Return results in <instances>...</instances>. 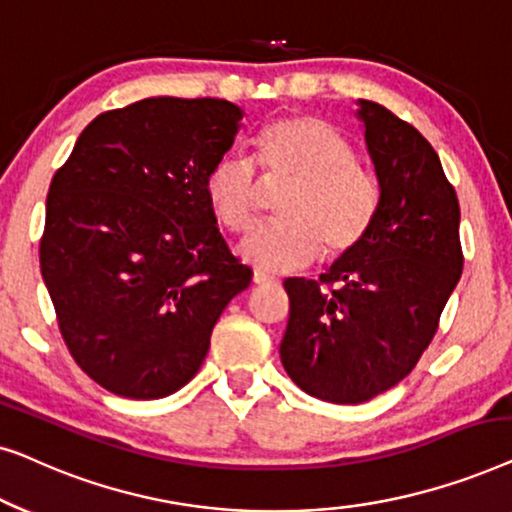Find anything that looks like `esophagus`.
<instances>
[{
  "label": "esophagus",
  "instance_id": "obj_1",
  "mask_svg": "<svg viewBox=\"0 0 512 512\" xmlns=\"http://www.w3.org/2000/svg\"><path fill=\"white\" fill-rule=\"evenodd\" d=\"M270 282H275V277L265 275L261 270H254V284H270Z\"/></svg>",
  "mask_w": 512,
  "mask_h": 512
}]
</instances>
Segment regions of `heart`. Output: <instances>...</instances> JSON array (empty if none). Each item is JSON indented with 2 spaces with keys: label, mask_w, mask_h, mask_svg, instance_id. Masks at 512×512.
I'll list each match as a JSON object with an SVG mask.
<instances>
[{
  "label": "heart",
  "mask_w": 512,
  "mask_h": 512,
  "mask_svg": "<svg viewBox=\"0 0 512 512\" xmlns=\"http://www.w3.org/2000/svg\"><path fill=\"white\" fill-rule=\"evenodd\" d=\"M256 158L223 156L205 181L209 207L221 226L242 233L256 221L265 188H286L279 221L244 235L240 256L258 270H298L317 258L335 261L363 240L377 207L373 172L354 158L349 139L317 116H289L256 139Z\"/></svg>",
  "instance_id": "heart-1"
}]
</instances>
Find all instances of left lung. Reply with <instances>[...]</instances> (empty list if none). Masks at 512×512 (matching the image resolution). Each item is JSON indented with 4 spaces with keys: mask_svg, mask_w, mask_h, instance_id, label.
Here are the masks:
<instances>
[{
    "mask_svg": "<svg viewBox=\"0 0 512 512\" xmlns=\"http://www.w3.org/2000/svg\"><path fill=\"white\" fill-rule=\"evenodd\" d=\"M380 198L356 247L319 282L289 277L279 356L305 394L356 405L396 387L433 340L464 268L459 200L433 146L382 104L356 111Z\"/></svg>",
    "mask_w": 512,
    "mask_h": 512,
    "instance_id": "1",
    "label": "left lung"
}]
</instances>
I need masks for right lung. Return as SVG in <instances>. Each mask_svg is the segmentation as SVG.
Segmentation results:
<instances>
[{
	"label": "right lung",
	"instance_id": "obj_1",
	"mask_svg": "<svg viewBox=\"0 0 512 512\" xmlns=\"http://www.w3.org/2000/svg\"><path fill=\"white\" fill-rule=\"evenodd\" d=\"M242 116L214 97H146L88 123L55 172L41 275L69 354L111 394L151 401L191 382L251 282L205 195Z\"/></svg>",
	"mask_w": 512,
	"mask_h": 512
}]
</instances>
